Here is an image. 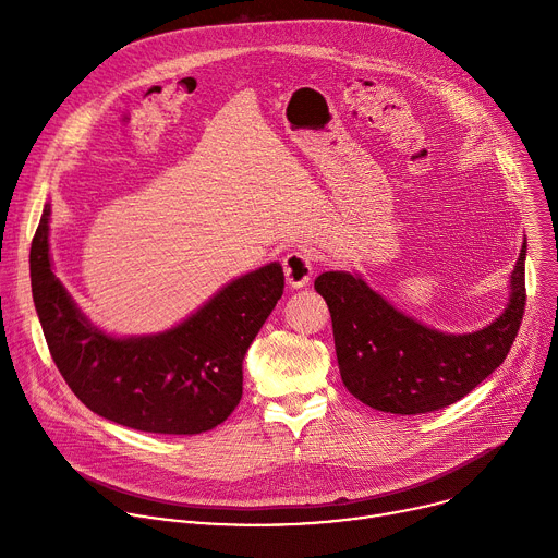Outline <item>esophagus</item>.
I'll use <instances>...</instances> for the list:
<instances>
[{
    "label": "esophagus",
    "instance_id": "esophagus-1",
    "mask_svg": "<svg viewBox=\"0 0 558 558\" xmlns=\"http://www.w3.org/2000/svg\"><path fill=\"white\" fill-rule=\"evenodd\" d=\"M282 269H284V278L293 289H300L304 284H308L311 276H313V258L306 252H289L282 258Z\"/></svg>",
    "mask_w": 558,
    "mask_h": 558
}]
</instances>
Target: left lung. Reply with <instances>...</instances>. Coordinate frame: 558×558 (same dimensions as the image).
Here are the masks:
<instances>
[{
    "label": "left lung",
    "mask_w": 558,
    "mask_h": 558,
    "mask_svg": "<svg viewBox=\"0 0 558 558\" xmlns=\"http://www.w3.org/2000/svg\"><path fill=\"white\" fill-rule=\"evenodd\" d=\"M510 287V302L490 327L448 336L392 308L362 278L344 271L315 278L331 311L344 386L362 404L395 415L450 407L504 364L525 313V243Z\"/></svg>",
    "instance_id": "8db88e82"
}]
</instances>
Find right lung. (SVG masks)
Returning <instances> with one entry per match:
<instances>
[{
    "label": "right lung",
    "instance_id": "right-lung-1",
    "mask_svg": "<svg viewBox=\"0 0 558 558\" xmlns=\"http://www.w3.org/2000/svg\"><path fill=\"white\" fill-rule=\"evenodd\" d=\"M44 207L31 247V282L48 351L93 413L143 433L198 435L243 397V360L284 289L278 263L229 282L166 333L110 338L76 308L50 269Z\"/></svg>",
    "mask_w": 558,
    "mask_h": 558
}]
</instances>
